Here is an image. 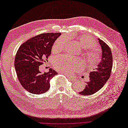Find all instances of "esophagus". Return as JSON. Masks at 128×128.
<instances>
[{
    "label": "esophagus",
    "mask_w": 128,
    "mask_h": 128,
    "mask_svg": "<svg viewBox=\"0 0 128 128\" xmlns=\"http://www.w3.org/2000/svg\"><path fill=\"white\" fill-rule=\"evenodd\" d=\"M60 73V74H65V75H68H68H67V74H66L65 73H63V72H59ZM69 79L70 80H71V81H72V82H75V81H76V78L75 77H70V76H69Z\"/></svg>",
    "instance_id": "esophagus-1"
}]
</instances>
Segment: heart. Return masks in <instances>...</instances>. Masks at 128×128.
<instances>
[{"instance_id": "obj_1", "label": "heart", "mask_w": 128, "mask_h": 128, "mask_svg": "<svg viewBox=\"0 0 128 128\" xmlns=\"http://www.w3.org/2000/svg\"><path fill=\"white\" fill-rule=\"evenodd\" d=\"M77 42L84 48H88L84 54L87 67L92 69L100 60L99 50L95 46L96 41L88 35H82L77 38ZM68 42L66 37H60L55 41L52 46V51L58 52L63 50ZM55 68L58 71L72 74L76 70H81L82 60L67 56H62L55 59L53 62Z\"/></svg>"}]
</instances>
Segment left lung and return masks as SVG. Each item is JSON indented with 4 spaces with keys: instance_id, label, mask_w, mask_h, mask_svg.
Returning a JSON list of instances; mask_svg holds the SVG:
<instances>
[{
    "instance_id": "8db88e82",
    "label": "left lung",
    "mask_w": 128,
    "mask_h": 128,
    "mask_svg": "<svg viewBox=\"0 0 128 128\" xmlns=\"http://www.w3.org/2000/svg\"><path fill=\"white\" fill-rule=\"evenodd\" d=\"M98 40L102 50L101 60L95 70L90 73V81L86 82L84 90L79 92L82 95H92L99 90L109 78L112 72L113 60L110 48L102 40Z\"/></svg>"
}]
</instances>
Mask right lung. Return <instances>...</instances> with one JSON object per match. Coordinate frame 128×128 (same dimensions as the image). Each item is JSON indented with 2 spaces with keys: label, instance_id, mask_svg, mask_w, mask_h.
Segmentation results:
<instances>
[{
  "label": "right lung",
  "instance_id": "right-lung-1",
  "mask_svg": "<svg viewBox=\"0 0 128 128\" xmlns=\"http://www.w3.org/2000/svg\"><path fill=\"white\" fill-rule=\"evenodd\" d=\"M60 33H43L33 37L19 47L14 60V68L18 80L25 90L34 94L46 92L50 81L58 74L52 68L41 73L39 66L48 61L53 43Z\"/></svg>",
  "mask_w": 128,
  "mask_h": 128
}]
</instances>
